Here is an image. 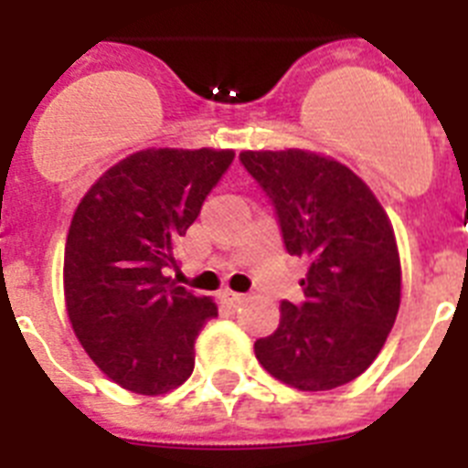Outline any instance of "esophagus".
<instances>
[{
    "mask_svg": "<svg viewBox=\"0 0 468 468\" xmlns=\"http://www.w3.org/2000/svg\"><path fill=\"white\" fill-rule=\"evenodd\" d=\"M222 297H225V302L229 304V307H239V304L246 300V295H241V292H231V291L222 292Z\"/></svg>",
    "mask_w": 468,
    "mask_h": 468,
    "instance_id": "34e87169",
    "label": "esophagus"
}]
</instances>
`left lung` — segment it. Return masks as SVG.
<instances>
[{"label": "left lung", "mask_w": 468, "mask_h": 468, "mask_svg": "<svg viewBox=\"0 0 468 468\" xmlns=\"http://www.w3.org/2000/svg\"><path fill=\"white\" fill-rule=\"evenodd\" d=\"M274 206L285 250L307 262L304 300L255 342L270 375L302 391L356 379L378 358L400 304L394 229L375 194L340 161L304 150L241 152Z\"/></svg>", "instance_id": "8db88e82"}]
</instances>
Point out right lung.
<instances>
[{"mask_svg": "<svg viewBox=\"0 0 468 468\" xmlns=\"http://www.w3.org/2000/svg\"><path fill=\"white\" fill-rule=\"evenodd\" d=\"M234 161L231 150H144L86 192L65 246V304L93 363L119 387L166 394L194 370V340L218 316L177 285L176 243Z\"/></svg>", "mask_w": 468, "mask_h": 468, "instance_id": "1", "label": "right lung"}]
</instances>
